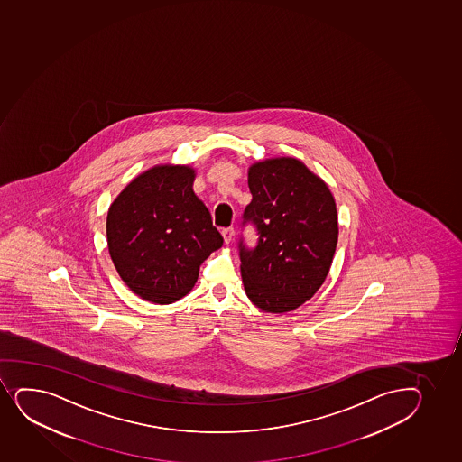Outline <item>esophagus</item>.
I'll return each instance as SVG.
<instances>
[{
	"label": "esophagus",
	"mask_w": 462,
	"mask_h": 462,
	"mask_svg": "<svg viewBox=\"0 0 462 462\" xmlns=\"http://www.w3.org/2000/svg\"><path fill=\"white\" fill-rule=\"evenodd\" d=\"M221 234H223L224 241H226V243L228 244V243H230V241H232V239H234L235 228L234 227L223 228V232H221Z\"/></svg>",
	"instance_id": "34e87169"
}]
</instances>
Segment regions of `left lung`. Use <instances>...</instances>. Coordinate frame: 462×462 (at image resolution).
Here are the masks:
<instances>
[{"mask_svg": "<svg viewBox=\"0 0 462 462\" xmlns=\"http://www.w3.org/2000/svg\"><path fill=\"white\" fill-rule=\"evenodd\" d=\"M252 201L243 227L258 239L238 243L244 290L267 313H287L313 298L337 245V210L327 184L296 159H272L248 171Z\"/></svg>", "mask_w": 462, "mask_h": 462, "instance_id": "left-lung-1", "label": "left lung"}]
</instances>
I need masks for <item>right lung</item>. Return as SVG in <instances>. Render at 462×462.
Wrapping results in <instances>:
<instances>
[{
  "label": "right lung",
  "instance_id": "1",
  "mask_svg": "<svg viewBox=\"0 0 462 462\" xmlns=\"http://www.w3.org/2000/svg\"><path fill=\"white\" fill-rule=\"evenodd\" d=\"M194 169L155 166L111 204L106 236L120 278L148 302L172 303L192 290L199 267L223 245L192 190Z\"/></svg>",
  "mask_w": 462,
  "mask_h": 462
}]
</instances>
